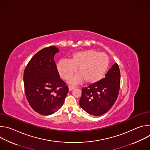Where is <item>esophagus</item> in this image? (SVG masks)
Returning <instances> with one entry per match:
<instances>
[{"instance_id": "34e87169", "label": "esophagus", "mask_w": 150, "mask_h": 150, "mask_svg": "<svg viewBox=\"0 0 150 150\" xmlns=\"http://www.w3.org/2000/svg\"><path fill=\"white\" fill-rule=\"evenodd\" d=\"M75 87L69 86V91H71V90H74V89H75Z\"/></svg>"}]
</instances>
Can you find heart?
<instances>
[{"label":"heart","mask_w":150,"mask_h":150,"mask_svg":"<svg viewBox=\"0 0 150 150\" xmlns=\"http://www.w3.org/2000/svg\"><path fill=\"white\" fill-rule=\"evenodd\" d=\"M110 59L105 53H100L93 49L80 51L74 53L69 61L62 60L57 65L59 75L63 80H68L76 72L78 75L70 79L71 84L84 81L91 84L100 81L108 69Z\"/></svg>","instance_id":"heart-1"}]
</instances>
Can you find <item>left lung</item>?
<instances>
[{
  "instance_id": "left-lung-1",
  "label": "left lung",
  "mask_w": 150,
  "mask_h": 150,
  "mask_svg": "<svg viewBox=\"0 0 150 150\" xmlns=\"http://www.w3.org/2000/svg\"><path fill=\"white\" fill-rule=\"evenodd\" d=\"M120 87V72L116 63L97 82L82 88L79 105L85 112L93 116L108 112L116 101Z\"/></svg>"
}]
</instances>
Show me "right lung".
Returning <instances> with one entry per match:
<instances>
[{
    "mask_svg": "<svg viewBox=\"0 0 150 150\" xmlns=\"http://www.w3.org/2000/svg\"><path fill=\"white\" fill-rule=\"evenodd\" d=\"M59 52L54 46L41 49L31 59L24 72L27 99L32 109L42 115L57 111L69 91L67 83L60 78L54 60Z\"/></svg>",
    "mask_w": 150,
    "mask_h": 150,
    "instance_id": "right-lung-1",
    "label": "right lung"
}]
</instances>
